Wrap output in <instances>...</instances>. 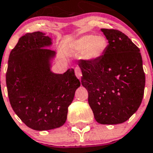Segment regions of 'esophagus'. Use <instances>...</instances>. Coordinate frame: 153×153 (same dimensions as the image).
<instances>
[{
  "label": "esophagus",
  "instance_id": "obj_1",
  "mask_svg": "<svg viewBox=\"0 0 153 153\" xmlns=\"http://www.w3.org/2000/svg\"><path fill=\"white\" fill-rule=\"evenodd\" d=\"M75 75H76L77 78H78V79H80L81 77H82V71H81L80 68H79V67H75Z\"/></svg>",
  "mask_w": 153,
  "mask_h": 153
}]
</instances>
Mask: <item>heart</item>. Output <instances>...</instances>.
Instances as JSON below:
<instances>
[{
  "instance_id": "b5f03b06",
  "label": "heart",
  "mask_w": 153,
  "mask_h": 153,
  "mask_svg": "<svg viewBox=\"0 0 153 153\" xmlns=\"http://www.w3.org/2000/svg\"><path fill=\"white\" fill-rule=\"evenodd\" d=\"M108 45L106 38L102 35H84L74 42L73 48L78 51H83L85 58L95 60L104 54Z\"/></svg>"
}]
</instances>
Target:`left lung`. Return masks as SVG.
Segmentation results:
<instances>
[{"label": "left lung", "instance_id": "8db88e82", "mask_svg": "<svg viewBox=\"0 0 153 153\" xmlns=\"http://www.w3.org/2000/svg\"><path fill=\"white\" fill-rule=\"evenodd\" d=\"M108 45L95 60L78 61L82 85L88 92V104L96 122L120 124L140 106L146 77L139 48L124 33L102 28Z\"/></svg>", "mask_w": 153, "mask_h": 153}]
</instances>
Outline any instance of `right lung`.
<instances>
[{
    "label": "right lung",
    "instance_id": "right-lung-1",
    "mask_svg": "<svg viewBox=\"0 0 153 153\" xmlns=\"http://www.w3.org/2000/svg\"><path fill=\"white\" fill-rule=\"evenodd\" d=\"M51 39L40 31L21 37L11 50L6 73L9 101L17 115L38 131L63 126L68 108L81 83L74 69L54 74L50 60L55 52L45 48Z\"/></svg>",
    "mask_w": 153,
    "mask_h": 153
}]
</instances>
